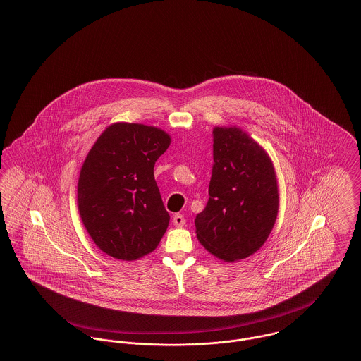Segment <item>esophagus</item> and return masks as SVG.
Masks as SVG:
<instances>
[{"label":"esophagus","mask_w":361,"mask_h":361,"mask_svg":"<svg viewBox=\"0 0 361 361\" xmlns=\"http://www.w3.org/2000/svg\"><path fill=\"white\" fill-rule=\"evenodd\" d=\"M173 225H174L176 228H183V226L185 225V218H184V215H183V214H176V215L173 216Z\"/></svg>","instance_id":"obj_1"}]
</instances>
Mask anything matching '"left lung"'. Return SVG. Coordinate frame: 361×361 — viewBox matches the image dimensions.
Returning a JSON list of instances; mask_svg holds the SVG:
<instances>
[{"instance_id":"obj_1","label":"left lung","mask_w":361,"mask_h":361,"mask_svg":"<svg viewBox=\"0 0 361 361\" xmlns=\"http://www.w3.org/2000/svg\"><path fill=\"white\" fill-rule=\"evenodd\" d=\"M206 209L195 218L199 243L224 262L245 259L266 243L278 215L271 158L238 127H215Z\"/></svg>"}]
</instances>
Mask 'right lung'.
Masks as SVG:
<instances>
[{
    "mask_svg": "<svg viewBox=\"0 0 361 361\" xmlns=\"http://www.w3.org/2000/svg\"><path fill=\"white\" fill-rule=\"evenodd\" d=\"M170 142L161 128L114 123L88 151L78 181V209L102 252L130 262L158 247L170 216L154 165Z\"/></svg>",
    "mask_w": 361,
    "mask_h": 361,
    "instance_id": "right-lung-1",
    "label": "right lung"
}]
</instances>
